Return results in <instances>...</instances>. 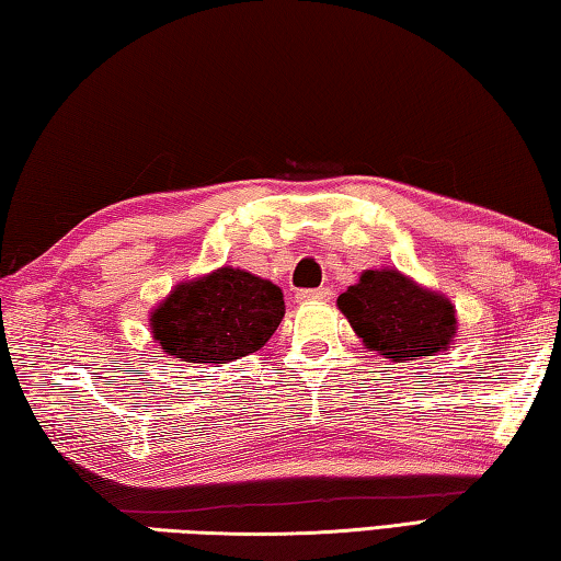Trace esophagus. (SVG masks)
Segmentation results:
<instances>
[{"instance_id":"esophagus-1","label":"esophagus","mask_w":561,"mask_h":561,"mask_svg":"<svg viewBox=\"0 0 561 561\" xmlns=\"http://www.w3.org/2000/svg\"><path fill=\"white\" fill-rule=\"evenodd\" d=\"M298 302H316V300H330L332 290L330 288H316V290H300L298 293Z\"/></svg>"}]
</instances>
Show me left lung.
<instances>
[{
    "instance_id": "8db88e82",
    "label": "left lung",
    "mask_w": 561,
    "mask_h": 561,
    "mask_svg": "<svg viewBox=\"0 0 561 561\" xmlns=\"http://www.w3.org/2000/svg\"><path fill=\"white\" fill-rule=\"evenodd\" d=\"M352 330L391 362L434 357L456 335V308L394 268L365 271L337 298Z\"/></svg>"
}]
</instances>
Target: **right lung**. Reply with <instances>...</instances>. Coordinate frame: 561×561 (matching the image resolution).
Listing matches in <instances>:
<instances>
[{"label":"right lung","instance_id":"right-lung-1","mask_svg":"<svg viewBox=\"0 0 561 561\" xmlns=\"http://www.w3.org/2000/svg\"><path fill=\"white\" fill-rule=\"evenodd\" d=\"M286 302L271 280L231 265L180 283L150 316L152 337L182 362L226 365L261 350L278 330Z\"/></svg>","mask_w":561,"mask_h":561}]
</instances>
